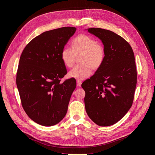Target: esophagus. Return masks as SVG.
I'll use <instances>...</instances> for the list:
<instances>
[{"instance_id":"obj_1","label":"esophagus","mask_w":155,"mask_h":155,"mask_svg":"<svg viewBox=\"0 0 155 155\" xmlns=\"http://www.w3.org/2000/svg\"><path fill=\"white\" fill-rule=\"evenodd\" d=\"M77 85H78V86H81L82 82H81L80 80H77Z\"/></svg>"}]
</instances>
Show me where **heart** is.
<instances>
[{
  "label": "heart",
  "mask_w": 155,
  "mask_h": 155,
  "mask_svg": "<svg viewBox=\"0 0 155 155\" xmlns=\"http://www.w3.org/2000/svg\"><path fill=\"white\" fill-rule=\"evenodd\" d=\"M80 56V64L77 65L69 72V76L76 79L84 80L92 73V68L97 69L102 65L105 50L97 40L86 34H80L72 41V48L65 47L61 53V59L68 68H72L77 56Z\"/></svg>",
  "instance_id": "heart-1"
}]
</instances>
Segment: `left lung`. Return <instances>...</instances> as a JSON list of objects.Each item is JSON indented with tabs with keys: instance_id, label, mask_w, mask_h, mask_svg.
<instances>
[{
	"instance_id": "1",
	"label": "left lung",
	"mask_w": 155,
	"mask_h": 155,
	"mask_svg": "<svg viewBox=\"0 0 155 155\" xmlns=\"http://www.w3.org/2000/svg\"><path fill=\"white\" fill-rule=\"evenodd\" d=\"M87 31L102 40L105 57L95 74L81 84L85 109L96 124L111 126L133 102L137 77L134 54L129 43L115 32L96 28Z\"/></svg>"
}]
</instances>
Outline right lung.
<instances>
[{
  "label": "right lung",
  "mask_w": 155,
  "mask_h": 155,
  "mask_svg": "<svg viewBox=\"0 0 155 155\" xmlns=\"http://www.w3.org/2000/svg\"><path fill=\"white\" fill-rule=\"evenodd\" d=\"M74 27L44 32L33 38L20 56L16 85L23 109L28 117L42 126L59 123L67 114L76 80L61 83L67 74L61 53Z\"/></svg>",
  "instance_id": "obj_1"
}]
</instances>
